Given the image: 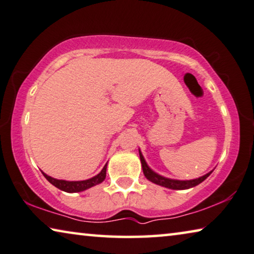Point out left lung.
Segmentation results:
<instances>
[{
    "instance_id": "1",
    "label": "left lung",
    "mask_w": 254,
    "mask_h": 254,
    "mask_svg": "<svg viewBox=\"0 0 254 254\" xmlns=\"http://www.w3.org/2000/svg\"><path fill=\"white\" fill-rule=\"evenodd\" d=\"M139 159H140V163H142L144 176L149 179L150 182L154 183V184L167 187V189H170V190L190 189V187H194L198 184H201V183L203 182L204 179L208 178L210 176V174L212 173V171H210V173L204 175V176L196 178V179H190V181H177V179H170V178L160 176V175H158L157 173H154V171L152 170L149 166H147V163L145 162V159H144L142 153H140V151H139Z\"/></svg>"
}]
</instances>
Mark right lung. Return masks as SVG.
<instances>
[{"label":"right lung","mask_w":254,"mask_h":254,"mask_svg":"<svg viewBox=\"0 0 254 254\" xmlns=\"http://www.w3.org/2000/svg\"><path fill=\"white\" fill-rule=\"evenodd\" d=\"M42 174L44 175V177L48 179L51 184L58 187L59 190H64V192L67 193H77L87 189H91V187L95 186L97 184H101V183L105 179V176H107V165L103 167V169L101 170L100 174H97L94 177L86 179V181H78V182L62 181V179H56L51 176H48V175L43 173V171Z\"/></svg>","instance_id":"right-lung-1"}]
</instances>
